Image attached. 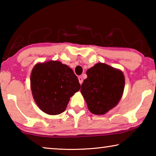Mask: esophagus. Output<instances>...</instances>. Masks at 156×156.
I'll return each instance as SVG.
<instances>
[{
  "label": "esophagus",
  "instance_id": "esophagus-1",
  "mask_svg": "<svg viewBox=\"0 0 156 156\" xmlns=\"http://www.w3.org/2000/svg\"><path fill=\"white\" fill-rule=\"evenodd\" d=\"M78 80H79V83H80V84H82V83H83V79L81 77V76L78 77Z\"/></svg>",
  "mask_w": 156,
  "mask_h": 156
}]
</instances>
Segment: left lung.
I'll list each match as a JSON object with an SVG mask.
<instances>
[{
  "instance_id": "obj_1",
  "label": "left lung",
  "mask_w": 156,
  "mask_h": 156,
  "mask_svg": "<svg viewBox=\"0 0 156 156\" xmlns=\"http://www.w3.org/2000/svg\"><path fill=\"white\" fill-rule=\"evenodd\" d=\"M87 75L80 92L88 109L94 114H105L115 107L122 98L125 84L123 73L99 62L89 69Z\"/></svg>"
}]
</instances>
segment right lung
<instances>
[{
	"label": "right lung",
	"mask_w": 156,
	"mask_h": 156,
	"mask_svg": "<svg viewBox=\"0 0 156 156\" xmlns=\"http://www.w3.org/2000/svg\"><path fill=\"white\" fill-rule=\"evenodd\" d=\"M31 89L36 105L49 115L65 112L80 84L72 69L56 60L38 63L31 71Z\"/></svg>",
	"instance_id": "1"
}]
</instances>
